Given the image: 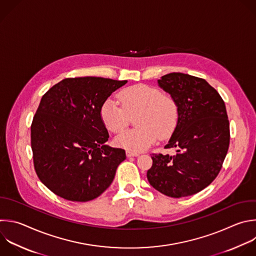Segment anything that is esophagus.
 <instances>
[{
	"mask_svg": "<svg viewBox=\"0 0 256 256\" xmlns=\"http://www.w3.org/2000/svg\"><path fill=\"white\" fill-rule=\"evenodd\" d=\"M126 156H128V158H130V156H138L140 154L138 152H132V150H126Z\"/></svg>",
	"mask_w": 256,
	"mask_h": 256,
	"instance_id": "obj_1",
	"label": "esophagus"
}]
</instances>
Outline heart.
I'll return each mask as SVG.
<instances>
[{
	"label": "heart",
	"instance_id": "b5f03b06",
	"mask_svg": "<svg viewBox=\"0 0 256 256\" xmlns=\"http://www.w3.org/2000/svg\"><path fill=\"white\" fill-rule=\"evenodd\" d=\"M118 100L108 98L100 108L104 126L114 134L122 132L130 116H136V128L122 132L116 138L118 146L132 152H142L154 144L158 138L171 136L179 122V106L170 96L150 85L134 84L118 94Z\"/></svg>",
	"mask_w": 256,
	"mask_h": 256
}]
</instances>
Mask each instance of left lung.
Listing matches in <instances>:
<instances>
[{
    "label": "left lung",
    "mask_w": 256,
    "mask_h": 256,
    "mask_svg": "<svg viewBox=\"0 0 256 256\" xmlns=\"http://www.w3.org/2000/svg\"><path fill=\"white\" fill-rule=\"evenodd\" d=\"M158 82L179 106L177 128L164 146L177 154H152L146 178L166 196H191L209 186L222 168L230 142L225 104L203 78L173 72Z\"/></svg>",
    "instance_id": "left-lung-1"
}]
</instances>
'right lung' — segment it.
<instances>
[{
	"instance_id": "obj_1",
	"label": "right lung",
	"mask_w": 256,
	"mask_h": 256,
	"mask_svg": "<svg viewBox=\"0 0 256 256\" xmlns=\"http://www.w3.org/2000/svg\"><path fill=\"white\" fill-rule=\"evenodd\" d=\"M126 80L65 78L41 98L31 124V148L39 180L57 196L88 202L112 184L124 148H110L102 104Z\"/></svg>"
}]
</instances>
